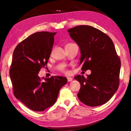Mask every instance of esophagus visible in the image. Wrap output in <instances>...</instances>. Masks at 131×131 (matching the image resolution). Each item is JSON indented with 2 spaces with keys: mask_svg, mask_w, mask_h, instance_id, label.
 I'll use <instances>...</instances> for the list:
<instances>
[{
  "mask_svg": "<svg viewBox=\"0 0 131 131\" xmlns=\"http://www.w3.org/2000/svg\"><path fill=\"white\" fill-rule=\"evenodd\" d=\"M67 80L68 82H70L73 80V79L71 78V77H67Z\"/></svg>",
  "mask_w": 131,
  "mask_h": 131,
  "instance_id": "34e87169",
  "label": "esophagus"
}]
</instances>
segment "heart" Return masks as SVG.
<instances>
[{"mask_svg": "<svg viewBox=\"0 0 131 131\" xmlns=\"http://www.w3.org/2000/svg\"><path fill=\"white\" fill-rule=\"evenodd\" d=\"M62 72H65V73H68V71L66 70V69H62Z\"/></svg>", "mask_w": 131, "mask_h": 131, "instance_id": "heart-1", "label": "heart"}]
</instances>
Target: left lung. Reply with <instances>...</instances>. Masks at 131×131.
<instances>
[{
    "mask_svg": "<svg viewBox=\"0 0 131 131\" xmlns=\"http://www.w3.org/2000/svg\"><path fill=\"white\" fill-rule=\"evenodd\" d=\"M68 31L80 49L81 70L91 71L87 78L83 75L74 77L81 85L77 96L87 106L103 105L119 87L121 61L113 42L105 33L89 25L77 26Z\"/></svg>",
    "mask_w": 131,
    "mask_h": 131,
    "instance_id": "8db88e82",
    "label": "left lung"
}]
</instances>
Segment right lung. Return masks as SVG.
Returning a JSON list of instances; mask_svg holds the SVG:
<instances>
[{
  "label": "right lung",
  "instance_id": "right-lung-1",
  "mask_svg": "<svg viewBox=\"0 0 131 131\" xmlns=\"http://www.w3.org/2000/svg\"><path fill=\"white\" fill-rule=\"evenodd\" d=\"M56 32H39L15 47L10 69L14 95L26 107L43 112L55 103L61 88L67 83L62 76L40 79L41 68L48 63Z\"/></svg>",
  "mask_w": 131,
  "mask_h": 131
}]
</instances>
